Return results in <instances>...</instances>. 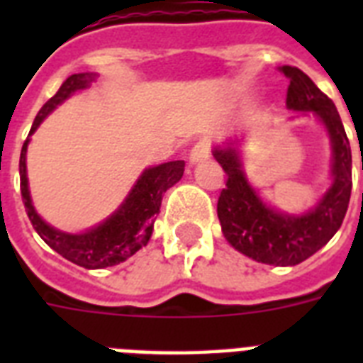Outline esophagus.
Listing matches in <instances>:
<instances>
[{
    "label": "esophagus",
    "instance_id": "esophagus-1",
    "mask_svg": "<svg viewBox=\"0 0 363 363\" xmlns=\"http://www.w3.org/2000/svg\"><path fill=\"white\" fill-rule=\"evenodd\" d=\"M209 154H211V143L207 141V139H201V141L196 143V145L192 147V150H190V162H192V164L201 162V160L209 158Z\"/></svg>",
    "mask_w": 363,
    "mask_h": 363
}]
</instances>
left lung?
Segmentation results:
<instances>
[{"label":"left lung","instance_id":"left-lung-1","mask_svg":"<svg viewBox=\"0 0 363 363\" xmlns=\"http://www.w3.org/2000/svg\"><path fill=\"white\" fill-rule=\"evenodd\" d=\"M290 79L288 109L313 111L328 128L333 145V184L315 209L303 216L281 215L262 203L241 171L233 148H215L226 173L216 203L222 233L235 250L269 265H296L320 250L335 235L347 215L352 190V154L335 105L303 71L282 65ZM363 171V164H362Z\"/></svg>","mask_w":363,"mask_h":363}]
</instances>
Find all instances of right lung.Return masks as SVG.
I'll use <instances>...</instances> for the list:
<instances>
[{
	"label": "right lung",
	"instance_id": "right-lung-1",
	"mask_svg": "<svg viewBox=\"0 0 363 363\" xmlns=\"http://www.w3.org/2000/svg\"><path fill=\"white\" fill-rule=\"evenodd\" d=\"M92 81V73H77V75L65 79L58 92L54 94L37 113L35 121L31 124L30 135L37 130V125L41 124L43 118L50 111L56 109L73 92L86 88ZM26 150H28V139L22 145L18 165L20 194H22V201H24L26 213L30 216L31 224L35 228V232L39 233V238L52 250L62 254L65 259H69L73 264L86 267V269H101V267L121 264L130 256H133L139 248L145 247L152 235L154 220L160 213V205H162L165 190L181 181L182 173H184L182 160L150 167L143 173L141 179L137 181L128 199L124 201V205L111 216L109 220H105L101 226L94 228L86 233L69 235V233H62L45 224L33 209L30 192H28V179H26Z\"/></svg>",
	"mask_w": 363,
	"mask_h": 363
}]
</instances>
